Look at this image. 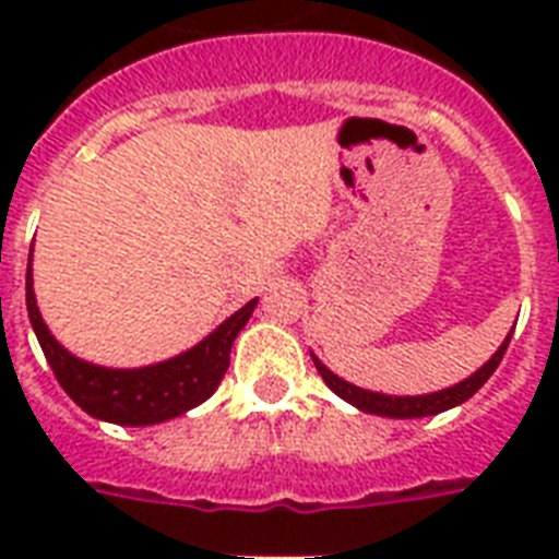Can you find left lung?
Wrapping results in <instances>:
<instances>
[{"label": "left lung", "instance_id": "left-lung-1", "mask_svg": "<svg viewBox=\"0 0 559 559\" xmlns=\"http://www.w3.org/2000/svg\"><path fill=\"white\" fill-rule=\"evenodd\" d=\"M511 336L513 331L508 333V340L499 345V350H496L493 357L487 359L485 366L478 368L476 373H469L467 380L459 382V385H452V389L420 394V397H391V394H380V391L357 389V385H350V382H345L342 377H336L328 366H322L313 354H310V357H313L316 362V371L322 373V380L328 382V389L336 391L342 400H348L350 406L362 408V412H368V415H382V417H429V415H441V412H447V408L459 406V403L473 397V394H476L487 380H490V373L499 368L504 350H508V345H511Z\"/></svg>", "mask_w": 559, "mask_h": 559}]
</instances>
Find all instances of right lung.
Returning <instances> with one entry per match:
<instances>
[{"instance_id": "add662e5", "label": "right lung", "mask_w": 559, "mask_h": 559, "mask_svg": "<svg viewBox=\"0 0 559 559\" xmlns=\"http://www.w3.org/2000/svg\"><path fill=\"white\" fill-rule=\"evenodd\" d=\"M25 305H28L31 328L37 333L39 348L46 354L57 382L86 415L118 426H151L186 415L188 408L200 406L217 391L219 380L226 377L231 345L237 333L243 331V324L249 322L258 298L240 307L235 316H228L200 345L147 368H100L72 357L48 333L39 316L34 278H31V258L28 272H25Z\"/></svg>"}]
</instances>
